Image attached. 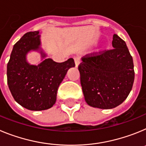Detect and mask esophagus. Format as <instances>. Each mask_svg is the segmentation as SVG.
<instances>
[{"label":"esophagus","mask_w":146,"mask_h":146,"mask_svg":"<svg viewBox=\"0 0 146 146\" xmlns=\"http://www.w3.org/2000/svg\"><path fill=\"white\" fill-rule=\"evenodd\" d=\"M74 64H75V67L79 66L80 64V58H74Z\"/></svg>","instance_id":"1"}]
</instances>
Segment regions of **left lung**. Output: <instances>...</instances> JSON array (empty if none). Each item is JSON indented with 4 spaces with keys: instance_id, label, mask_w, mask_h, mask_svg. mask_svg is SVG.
I'll list each match as a JSON object with an SVG mask.
<instances>
[{
    "instance_id": "left-lung-1",
    "label": "left lung",
    "mask_w": 146,
    "mask_h": 146,
    "mask_svg": "<svg viewBox=\"0 0 146 146\" xmlns=\"http://www.w3.org/2000/svg\"><path fill=\"white\" fill-rule=\"evenodd\" d=\"M113 49L82 58L80 83L89 106L112 109L129 96L135 80L133 59L126 42L114 34Z\"/></svg>"
}]
</instances>
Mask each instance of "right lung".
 Segmentation results:
<instances>
[{"instance_id": "right-lung-1", "label": "right lung", "mask_w": 146, "mask_h": 146, "mask_svg": "<svg viewBox=\"0 0 146 146\" xmlns=\"http://www.w3.org/2000/svg\"><path fill=\"white\" fill-rule=\"evenodd\" d=\"M37 52L41 55L38 64H30L27 55ZM74 59L57 63L47 58L42 47L39 31L25 33L13 47L7 64V82L15 101L33 111L50 109L55 104L59 86Z\"/></svg>"}]
</instances>
